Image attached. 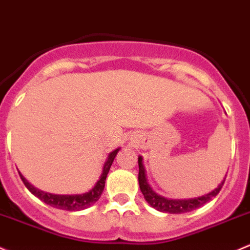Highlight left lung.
I'll list each match as a JSON object with an SVG mask.
<instances>
[{"label":"left lung","mask_w":250,"mask_h":250,"mask_svg":"<svg viewBox=\"0 0 250 250\" xmlns=\"http://www.w3.org/2000/svg\"><path fill=\"white\" fill-rule=\"evenodd\" d=\"M139 186H140L141 193L144 194V198L148 202L149 206L156 208L159 212H165V213H171V214H181V213H187V212H191L194 209L199 208V207L204 206L206 202L214 198L222 189L223 185H224V180L219 183L217 188L213 189L209 193L205 194L202 196H198V198H191V199H167L164 196L157 194L151 186L148 185L146 176V169L144 167V160L143 157L139 156Z\"/></svg>","instance_id":"left-lung-1"}]
</instances>
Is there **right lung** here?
Segmentation results:
<instances>
[{
	"instance_id": "obj_1",
	"label": "right lung",
	"mask_w": 250,
	"mask_h": 250,
	"mask_svg": "<svg viewBox=\"0 0 250 250\" xmlns=\"http://www.w3.org/2000/svg\"><path fill=\"white\" fill-rule=\"evenodd\" d=\"M120 149L121 148L118 147V148L110 152L103 165V171H102V175L99 176V180L97 181L96 185L92 187V189H90V190L86 191V193L83 194H72V195L65 194V195H61V194L46 193V191L41 190V189L36 188L35 186L31 185V183L21 175L20 171L19 175L21 180H22L23 185L26 186V188H27L33 195L37 196L38 199H41V200L45 202V204L55 207V208L64 209V211H81V209L88 208V207L94 205L99 200V198H101L102 193H103L104 190L105 180H106L107 172H109L110 167H111L112 165V162H114L115 157H116V154L118 153Z\"/></svg>"
}]
</instances>
